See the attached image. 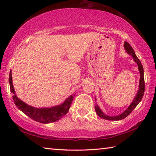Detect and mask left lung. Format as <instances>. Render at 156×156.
<instances>
[{
    "instance_id": "obj_1",
    "label": "left lung",
    "mask_w": 156,
    "mask_h": 156,
    "mask_svg": "<svg viewBox=\"0 0 156 156\" xmlns=\"http://www.w3.org/2000/svg\"><path fill=\"white\" fill-rule=\"evenodd\" d=\"M124 47H125V49L126 51V52H127L129 54H130L131 56L133 58L134 60H135V62L138 64V69L140 71V80L139 89H138V93H137L136 97L134 98V100H133V102H132V103L130 105V106L127 108V109L125 110L122 114H120L119 115L108 116L107 115L104 114L103 112L100 109V108L96 106L95 109H96V112L97 113L98 115L101 118H102V119H105L108 120H120L124 119V118L127 117V116L132 112V111L135 109L137 105L139 104V102L141 101L142 97L144 96L145 85H144L143 67H142V65L140 62V60L138 58V57L136 56L135 52L133 51V49L132 48L131 46L129 44V43H127V42H125Z\"/></svg>"
}]
</instances>
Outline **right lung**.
<instances>
[{
  "instance_id": "obj_1",
  "label": "right lung",
  "mask_w": 156,
  "mask_h": 156,
  "mask_svg": "<svg viewBox=\"0 0 156 156\" xmlns=\"http://www.w3.org/2000/svg\"><path fill=\"white\" fill-rule=\"evenodd\" d=\"M9 82L10 85V91L13 94V100L14 102L18 109L27 115L29 117L31 118L34 120L41 123H50L54 122L56 121L61 119L65 115L67 114L69 109L72 103L73 98L74 95L71 96L63 102L62 105L58 106L51 107V108H43V109H38L30 105H27L20 100L17 97L15 94V91L13 87L12 83V72H10L9 76Z\"/></svg>"
}]
</instances>
